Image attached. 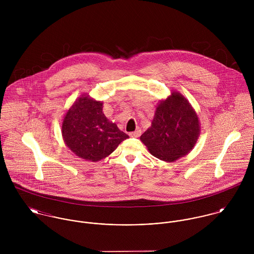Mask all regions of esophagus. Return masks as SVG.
<instances>
[{
    "label": "esophagus",
    "instance_id": "esophagus-1",
    "mask_svg": "<svg viewBox=\"0 0 254 254\" xmlns=\"http://www.w3.org/2000/svg\"><path fill=\"white\" fill-rule=\"evenodd\" d=\"M141 130H136V131H134V132H131L129 135H130V137H132V138H138V137H140V135H141Z\"/></svg>",
    "mask_w": 254,
    "mask_h": 254
}]
</instances>
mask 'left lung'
<instances>
[{
  "mask_svg": "<svg viewBox=\"0 0 254 254\" xmlns=\"http://www.w3.org/2000/svg\"><path fill=\"white\" fill-rule=\"evenodd\" d=\"M199 132L196 112L184 96L174 91L158 104L151 126L140 140L152 155L173 162L191 150Z\"/></svg>",
  "mask_w": 254,
  "mask_h": 254,
  "instance_id": "left-lung-1",
  "label": "left lung"
}]
</instances>
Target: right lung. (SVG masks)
<instances>
[{
	"mask_svg": "<svg viewBox=\"0 0 254 254\" xmlns=\"http://www.w3.org/2000/svg\"><path fill=\"white\" fill-rule=\"evenodd\" d=\"M63 138L69 149L85 159L99 161L112 153L118 145L129 138L110 122L103 112V102L83 95L64 115Z\"/></svg>",
	"mask_w": 254,
	"mask_h": 254,
	"instance_id": "obj_1",
	"label": "right lung"
}]
</instances>
